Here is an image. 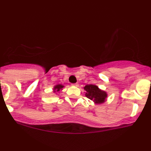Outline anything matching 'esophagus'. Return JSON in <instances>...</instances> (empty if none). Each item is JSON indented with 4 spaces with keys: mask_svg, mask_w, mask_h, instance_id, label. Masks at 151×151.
Segmentation results:
<instances>
[{
    "mask_svg": "<svg viewBox=\"0 0 151 151\" xmlns=\"http://www.w3.org/2000/svg\"><path fill=\"white\" fill-rule=\"evenodd\" d=\"M72 86H79V84H77V83H74V84H72Z\"/></svg>",
    "mask_w": 151,
    "mask_h": 151,
    "instance_id": "34e87169",
    "label": "esophagus"
}]
</instances>
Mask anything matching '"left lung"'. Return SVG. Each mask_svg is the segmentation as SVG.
<instances>
[{
  "mask_svg": "<svg viewBox=\"0 0 151 151\" xmlns=\"http://www.w3.org/2000/svg\"><path fill=\"white\" fill-rule=\"evenodd\" d=\"M86 91L85 96L96 104L104 103L107 98V93L100 89L94 84H87L84 87Z\"/></svg>",
  "mask_w": 151,
  "mask_h": 151,
  "instance_id": "1",
  "label": "left lung"
}]
</instances>
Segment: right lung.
<instances>
[{
	"label": "right lung",
	"mask_w": 151,
	"mask_h": 151,
	"mask_svg": "<svg viewBox=\"0 0 151 151\" xmlns=\"http://www.w3.org/2000/svg\"><path fill=\"white\" fill-rule=\"evenodd\" d=\"M64 86H65L62 85V84H57V85H55V86H54V88H53V92H54V93H58V92H60V91H61V90H62V89H63Z\"/></svg>",
	"instance_id": "1"
}]
</instances>
